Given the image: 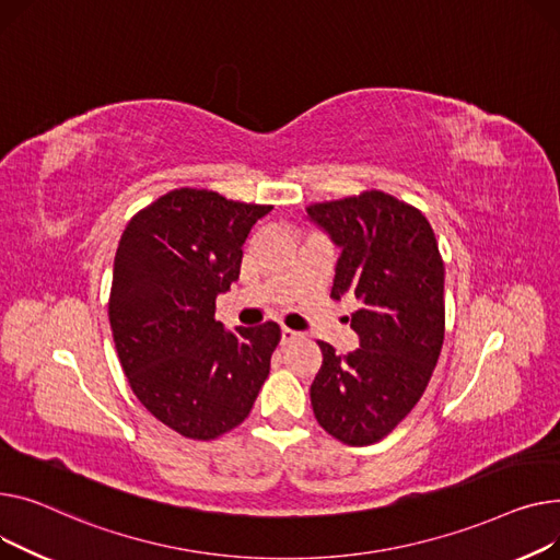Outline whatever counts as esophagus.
<instances>
[{"label":"esophagus","mask_w":560,"mask_h":560,"mask_svg":"<svg viewBox=\"0 0 560 560\" xmlns=\"http://www.w3.org/2000/svg\"><path fill=\"white\" fill-rule=\"evenodd\" d=\"M303 335L301 332H295V330H289V327H282V343L287 346V343H293V341H299Z\"/></svg>","instance_id":"34e87169"}]
</instances>
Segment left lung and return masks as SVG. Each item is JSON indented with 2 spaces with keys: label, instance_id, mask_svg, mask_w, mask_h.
<instances>
[{
  "label": "left lung",
  "instance_id": "1",
  "mask_svg": "<svg viewBox=\"0 0 560 560\" xmlns=\"http://www.w3.org/2000/svg\"><path fill=\"white\" fill-rule=\"evenodd\" d=\"M341 248L332 299L354 293L350 327L359 348L337 354L318 341L323 364L312 409L323 430L346 445L388 436L430 384L445 337V269L424 214L380 189L307 206Z\"/></svg>",
  "mask_w": 560,
  "mask_h": 560
}]
</instances>
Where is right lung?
Instances as JSON below:
<instances>
[{
  "mask_svg": "<svg viewBox=\"0 0 560 560\" xmlns=\"http://www.w3.org/2000/svg\"><path fill=\"white\" fill-rule=\"evenodd\" d=\"M271 208L178 187L133 214L119 240L108 301L119 364L147 411L185 439L235 430L269 377L280 325L225 332L214 303Z\"/></svg>",
  "mask_w": 560,
  "mask_h": 560,
  "instance_id": "right-lung-1",
  "label": "right lung"
}]
</instances>
